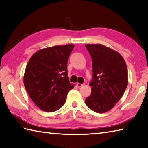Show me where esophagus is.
<instances>
[{
    "label": "esophagus",
    "instance_id": "34e87169",
    "mask_svg": "<svg viewBox=\"0 0 148 148\" xmlns=\"http://www.w3.org/2000/svg\"><path fill=\"white\" fill-rule=\"evenodd\" d=\"M84 84H79V83H77V84H76V86L78 87H82V86H83Z\"/></svg>",
    "mask_w": 148,
    "mask_h": 148
}]
</instances>
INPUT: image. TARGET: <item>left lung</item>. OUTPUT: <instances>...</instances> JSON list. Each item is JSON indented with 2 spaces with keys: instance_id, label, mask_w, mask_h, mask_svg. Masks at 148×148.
I'll use <instances>...</instances> for the list:
<instances>
[{
  "instance_id": "left-lung-1",
  "label": "left lung",
  "mask_w": 148,
  "mask_h": 148,
  "mask_svg": "<svg viewBox=\"0 0 148 148\" xmlns=\"http://www.w3.org/2000/svg\"><path fill=\"white\" fill-rule=\"evenodd\" d=\"M92 59L91 93L86 99L90 109L104 113L115 106L128 85V71L118 52L101 44H86Z\"/></svg>"
}]
</instances>
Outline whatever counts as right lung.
<instances>
[{
  "label": "right lung",
  "mask_w": 148,
  "mask_h": 148,
  "mask_svg": "<svg viewBox=\"0 0 148 148\" xmlns=\"http://www.w3.org/2000/svg\"><path fill=\"white\" fill-rule=\"evenodd\" d=\"M74 44L40 49L27 64L23 83L32 101L47 112L59 110L66 102L74 85L70 83L67 62Z\"/></svg>",
  "instance_id": "add662e5"
}]
</instances>
